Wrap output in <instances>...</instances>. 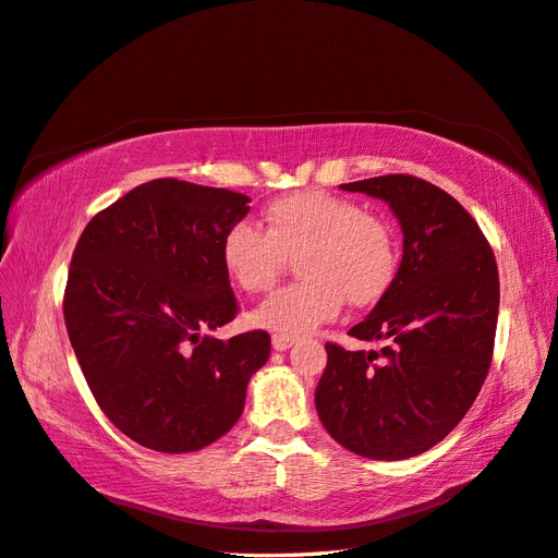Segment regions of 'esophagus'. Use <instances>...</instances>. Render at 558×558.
<instances>
[{"label": "esophagus", "mask_w": 558, "mask_h": 558, "mask_svg": "<svg viewBox=\"0 0 558 558\" xmlns=\"http://www.w3.org/2000/svg\"><path fill=\"white\" fill-rule=\"evenodd\" d=\"M270 341H274V349L276 351H288L296 339L294 337H284V335H274V337H270Z\"/></svg>", "instance_id": "1"}]
</instances>
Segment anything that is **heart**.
Here are the masks:
<instances>
[{"label": "heart", "instance_id": "heart-1", "mask_svg": "<svg viewBox=\"0 0 558 558\" xmlns=\"http://www.w3.org/2000/svg\"><path fill=\"white\" fill-rule=\"evenodd\" d=\"M264 226L233 223L221 238V264L238 290L276 284L288 259L304 276L252 313V323L284 337H304L344 308L377 304L398 274L391 226L349 197L320 189L270 199Z\"/></svg>", "mask_w": 558, "mask_h": 558}]
</instances>
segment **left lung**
I'll list each match as a JSON object with an SVG mask.
<instances>
[{"instance_id": "obj_1", "label": "left lung", "mask_w": 558, "mask_h": 558, "mask_svg": "<svg viewBox=\"0 0 558 558\" xmlns=\"http://www.w3.org/2000/svg\"><path fill=\"white\" fill-rule=\"evenodd\" d=\"M341 189L389 203L403 228V259L391 290L349 330L389 347L325 344L318 417L355 454L408 460L462 422L488 375L499 311L495 254L474 217L424 179L387 174Z\"/></svg>"}]
</instances>
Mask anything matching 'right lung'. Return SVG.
<instances>
[{
	"label": "right lung",
	"mask_w": 558,
	"mask_h": 558,
	"mask_svg": "<svg viewBox=\"0 0 558 558\" xmlns=\"http://www.w3.org/2000/svg\"><path fill=\"white\" fill-rule=\"evenodd\" d=\"M250 197L179 179L136 185L84 228L63 316L98 408L157 452L209 446L242 415L270 353L264 330L203 335L238 316L221 238Z\"/></svg>",
	"instance_id": "obj_1"
}]
</instances>
